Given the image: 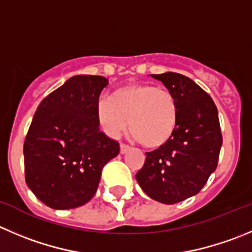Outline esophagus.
I'll return each instance as SVG.
<instances>
[{
  "mask_svg": "<svg viewBox=\"0 0 252 252\" xmlns=\"http://www.w3.org/2000/svg\"><path fill=\"white\" fill-rule=\"evenodd\" d=\"M130 146L128 145H126V143H121V145H120V152L121 153H126L127 152V151H130Z\"/></svg>",
  "mask_w": 252,
  "mask_h": 252,
  "instance_id": "34e87169",
  "label": "esophagus"
}]
</instances>
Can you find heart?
Returning a JSON list of instances; mask_svg holds the SVG:
<instances>
[{
  "instance_id": "obj_1",
  "label": "heart",
  "mask_w": 252,
  "mask_h": 252,
  "mask_svg": "<svg viewBox=\"0 0 252 252\" xmlns=\"http://www.w3.org/2000/svg\"><path fill=\"white\" fill-rule=\"evenodd\" d=\"M147 148L166 145L178 124V104L166 89L148 84H130L117 89L97 105V121L109 136L116 137L127 127Z\"/></svg>"
}]
</instances>
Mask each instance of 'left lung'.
I'll return each mask as SVG.
<instances>
[{"label":"left lung","instance_id":"obj_1","mask_svg":"<svg viewBox=\"0 0 252 252\" xmlns=\"http://www.w3.org/2000/svg\"><path fill=\"white\" fill-rule=\"evenodd\" d=\"M178 104V124L166 145L146 152L138 184L150 198L174 204L202 190L217 169L222 143L218 109L208 93L178 73L152 74Z\"/></svg>","mask_w":252,"mask_h":252}]
</instances>
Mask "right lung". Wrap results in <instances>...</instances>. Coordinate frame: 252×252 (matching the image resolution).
Segmentation results:
<instances>
[{
    "instance_id": "obj_1",
    "label": "right lung",
    "mask_w": 252,
    "mask_h": 252,
    "mask_svg": "<svg viewBox=\"0 0 252 252\" xmlns=\"http://www.w3.org/2000/svg\"><path fill=\"white\" fill-rule=\"evenodd\" d=\"M109 80L75 75L40 101L23 145L26 183L53 209H73L96 193L120 145L100 131L97 105Z\"/></svg>"
}]
</instances>
